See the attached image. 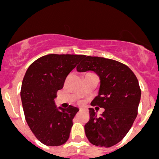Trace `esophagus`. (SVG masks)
Wrapping results in <instances>:
<instances>
[{
    "mask_svg": "<svg viewBox=\"0 0 159 159\" xmlns=\"http://www.w3.org/2000/svg\"><path fill=\"white\" fill-rule=\"evenodd\" d=\"M79 111H84V108H79Z\"/></svg>",
    "mask_w": 159,
    "mask_h": 159,
    "instance_id": "34e87169",
    "label": "esophagus"
}]
</instances>
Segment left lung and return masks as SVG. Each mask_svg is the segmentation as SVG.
I'll list each match as a JSON object with an SVG mask.
<instances>
[{
  "label": "left lung",
  "mask_w": 159,
  "mask_h": 159,
  "mask_svg": "<svg viewBox=\"0 0 159 159\" xmlns=\"http://www.w3.org/2000/svg\"><path fill=\"white\" fill-rule=\"evenodd\" d=\"M77 70H93L98 75V95L91 105L105 108L101 115L89 108V121L84 125L86 137L96 146L109 148L116 145L129 132L138 115L141 89L135 75L119 61L85 55Z\"/></svg>",
  "instance_id": "left-lung-1"
}]
</instances>
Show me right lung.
<instances>
[{
	"mask_svg": "<svg viewBox=\"0 0 159 159\" xmlns=\"http://www.w3.org/2000/svg\"><path fill=\"white\" fill-rule=\"evenodd\" d=\"M84 55L51 54L30 65L20 89L25 119L35 137L48 146H59L69 139L78 108L55 106L57 91Z\"/></svg>",
	"mask_w": 159,
	"mask_h": 159,
	"instance_id": "right-lung-1",
	"label": "right lung"
}]
</instances>
